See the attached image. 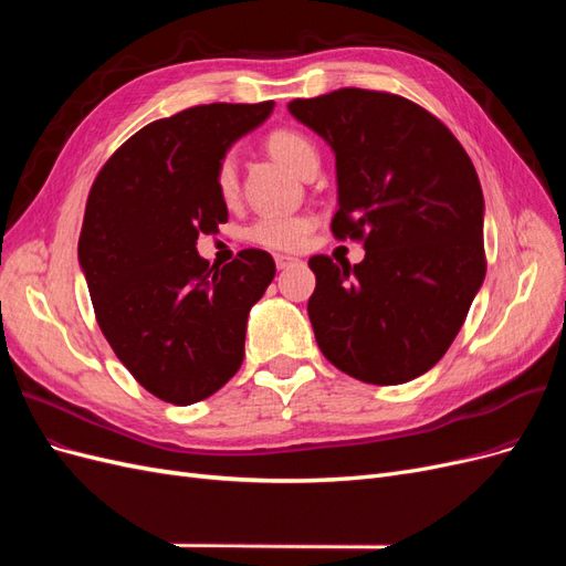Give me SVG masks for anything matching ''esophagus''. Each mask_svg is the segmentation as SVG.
<instances>
[{"mask_svg": "<svg viewBox=\"0 0 566 566\" xmlns=\"http://www.w3.org/2000/svg\"><path fill=\"white\" fill-rule=\"evenodd\" d=\"M293 264H300L297 256H290V254H276V266H279V269H287V266H293Z\"/></svg>", "mask_w": 566, "mask_h": 566, "instance_id": "esophagus-1", "label": "esophagus"}]
</instances>
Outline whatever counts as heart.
Masks as SVG:
<instances>
[{
    "instance_id": "1",
    "label": "heart",
    "mask_w": 566,
    "mask_h": 566,
    "mask_svg": "<svg viewBox=\"0 0 566 566\" xmlns=\"http://www.w3.org/2000/svg\"><path fill=\"white\" fill-rule=\"evenodd\" d=\"M266 153L290 169L293 175H300L310 165H318V150L306 139L302 132L295 129H273L266 136ZM217 191L224 200H233L238 193V175L231 158H224L217 167ZM312 229V221L297 214H264L250 227V241L260 243L271 250H295L304 243L306 233Z\"/></svg>"
}]
</instances>
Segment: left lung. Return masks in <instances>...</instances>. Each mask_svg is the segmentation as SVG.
<instances>
[{
    "label": "left lung",
    "mask_w": 566,
    "mask_h": 566,
    "mask_svg": "<svg viewBox=\"0 0 566 566\" xmlns=\"http://www.w3.org/2000/svg\"><path fill=\"white\" fill-rule=\"evenodd\" d=\"M287 111L335 153L331 229L366 250L354 266L310 260L318 347L361 382L413 380L447 354L486 276L474 165L447 125L397 94L352 87Z\"/></svg>",
    "instance_id": "obj_1"
}]
</instances>
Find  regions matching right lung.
<instances>
[{"mask_svg":"<svg viewBox=\"0 0 566 566\" xmlns=\"http://www.w3.org/2000/svg\"><path fill=\"white\" fill-rule=\"evenodd\" d=\"M271 111L273 101L210 104L156 119L113 153L90 191L77 256L98 328L167 403L202 401L233 378L248 314L276 276L264 250L221 269L196 250L229 219L219 163Z\"/></svg>","mask_w":566,"mask_h":566,"instance_id":"1","label":"right lung"}]
</instances>
